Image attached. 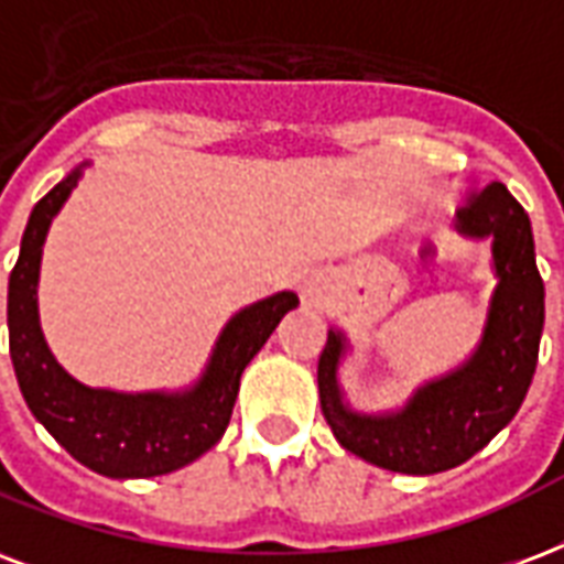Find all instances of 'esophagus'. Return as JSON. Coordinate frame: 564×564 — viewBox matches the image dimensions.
Masks as SVG:
<instances>
[{
	"label": "esophagus",
	"instance_id": "1",
	"mask_svg": "<svg viewBox=\"0 0 564 564\" xmlns=\"http://www.w3.org/2000/svg\"><path fill=\"white\" fill-rule=\"evenodd\" d=\"M313 292H316V290H313L311 283H307V286H304V295H307V299H313Z\"/></svg>",
	"mask_w": 564,
	"mask_h": 564
}]
</instances>
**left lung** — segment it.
<instances>
[{
  "label": "left lung",
  "instance_id": "obj_1",
  "mask_svg": "<svg viewBox=\"0 0 564 564\" xmlns=\"http://www.w3.org/2000/svg\"><path fill=\"white\" fill-rule=\"evenodd\" d=\"M458 215L467 234L494 236V265L500 274L482 346L470 364L416 390L399 414L360 416L339 399L343 337L337 330H328L319 355L322 411L334 437L384 470L429 476L473 458L511 423L535 376L544 330V281L535 265L530 215L502 183L473 188Z\"/></svg>",
  "mask_w": 564,
  "mask_h": 564
}]
</instances>
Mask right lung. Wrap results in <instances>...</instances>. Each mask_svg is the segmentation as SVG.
I'll return each instance as SVG.
<instances>
[{
    "mask_svg": "<svg viewBox=\"0 0 564 564\" xmlns=\"http://www.w3.org/2000/svg\"><path fill=\"white\" fill-rule=\"evenodd\" d=\"M79 171L50 188L34 204L20 257L8 281V346L25 405L46 432L85 467L111 479H148L180 470L218 444L234 416L239 378L283 313L299 304L295 292H278L236 313L225 328L204 378L195 390L165 393H111L91 390L64 372L43 343L37 325V269L41 245L53 215L76 186Z\"/></svg>",
    "mask_w": 564,
    "mask_h": 564,
    "instance_id": "obj_1",
    "label": "right lung"
}]
</instances>
